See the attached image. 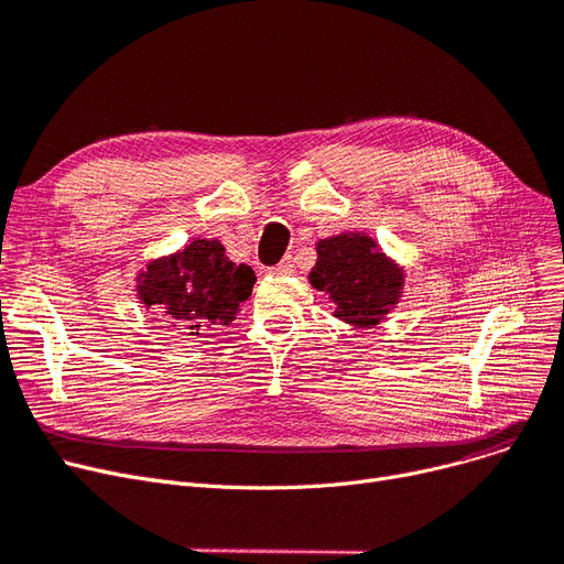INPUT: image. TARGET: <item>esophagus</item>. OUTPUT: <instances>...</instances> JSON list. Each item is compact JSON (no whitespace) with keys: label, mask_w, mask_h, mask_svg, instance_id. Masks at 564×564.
<instances>
[{"label":"esophagus","mask_w":564,"mask_h":564,"mask_svg":"<svg viewBox=\"0 0 564 564\" xmlns=\"http://www.w3.org/2000/svg\"><path fill=\"white\" fill-rule=\"evenodd\" d=\"M292 272H295V264H292V258H290V256L283 258L276 267L269 269V274H279V276H288V274H292Z\"/></svg>","instance_id":"obj_1"}]
</instances>
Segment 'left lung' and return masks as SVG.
<instances>
[{
	"label": "left lung",
	"mask_w": 564,
	"mask_h": 564,
	"mask_svg": "<svg viewBox=\"0 0 564 564\" xmlns=\"http://www.w3.org/2000/svg\"><path fill=\"white\" fill-rule=\"evenodd\" d=\"M317 260L308 281L325 290L338 321L376 327L403 297L405 269L366 232H343L315 243Z\"/></svg>",
	"instance_id": "obj_1"
}]
</instances>
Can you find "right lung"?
Wrapping results in <instances>:
<instances>
[{
    "mask_svg": "<svg viewBox=\"0 0 564 564\" xmlns=\"http://www.w3.org/2000/svg\"><path fill=\"white\" fill-rule=\"evenodd\" d=\"M253 283V269L235 264L221 241L195 239L182 251L147 262L135 276V292L144 308L167 315L180 334L205 336L235 321Z\"/></svg>",
    "mask_w": 564,
    "mask_h": 564,
    "instance_id": "right-lung-1",
    "label": "right lung"
}]
</instances>
